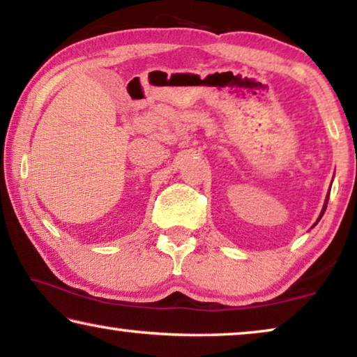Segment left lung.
Here are the masks:
<instances>
[{"label": "left lung", "instance_id": "1", "mask_svg": "<svg viewBox=\"0 0 357 357\" xmlns=\"http://www.w3.org/2000/svg\"><path fill=\"white\" fill-rule=\"evenodd\" d=\"M327 202H328V199L326 200V205H324V208H322V213H321V216H319V220H321V218H322V215H324V211H326V208H327ZM319 220L316 221V225H317V222H319Z\"/></svg>", "mask_w": 357, "mask_h": 357}]
</instances>
